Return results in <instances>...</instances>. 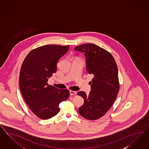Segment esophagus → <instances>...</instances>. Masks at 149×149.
I'll return each instance as SVG.
<instances>
[{
    "label": "esophagus",
    "mask_w": 149,
    "mask_h": 149,
    "mask_svg": "<svg viewBox=\"0 0 149 149\" xmlns=\"http://www.w3.org/2000/svg\"><path fill=\"white\" fill-rule=\"evenodd\" d=\"M69 92H70V95H75L77 94V92H75V91H70Z\"/></svg>",
    "instance_id": "obj_1"
}]
</instances>
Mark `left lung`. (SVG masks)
<instances>
[{
  "label": "left lung",
  "mask_w": 149,
  "mask_h": 149,
  "mask_svg": "<svg viewBox=\"0 0 149 149\" xmlns=\"http://www.w3.org/2000/svg\"><path fill=\"white\" fill-rule=\"evenodd\" d=\"M74 50L84 53L87 72L94 75L89 95L83 91L77 93L84 99L79 113L87 119L97 120L111 107L119 92L117 63L109 52L95 44H82Z\"/></svg>",
  "instance_id": "1"
}]
</instances>
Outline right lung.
<instances>
[{"label":"right lung","instance_id":"add662e5","mask_svg":"<svg viewBox=\"0 0 149 149\" xmlns=\"http://www.w3.org/2000/svg\"><path fill=\"white\" fill-rule=\"evenodd\" d=\"M69 45H46L35 49L25 58L20 68L19 84L24 100L36 116L48 119L56 115L59 104L69 96L68 89L49 85V78L57 70V63Z\"/></svg>","mask_w":149,"mask_h":149}]
</instances>
